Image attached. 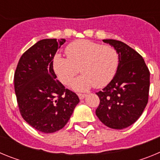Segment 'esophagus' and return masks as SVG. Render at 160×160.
Returning a JSON list of instances; mask_svg holds the SVG:
<instances>
[{
    "label": "esophagus",
    "instance_id": "obj_1",
    "mask_svg": "<svg viewBox=\"0 0 160 160\" xmlns=\"http://www.w3.org/2000/svg\"><path fill=\"white\" fill-rule=\"evenodd\" d=\"M78 98H80V99H83L86 96H87V94H78Z\"/></svg>",
    "mask_w": 160,
    "mask_h": 160
}]
</instances>
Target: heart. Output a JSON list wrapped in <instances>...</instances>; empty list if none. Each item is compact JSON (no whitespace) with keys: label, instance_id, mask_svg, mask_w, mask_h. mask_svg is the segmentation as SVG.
Wrapping results in <instances>:
<instances>
[{"label":"heart","instance_id":"1","mask_svg":"<svg viewBox=\"0 0 160 160\" xmlns=\"http://www.w3.org/2000/svg\"><path fill=\"white\" fill-rule=\"evenodd\" d=\"M67 58L55 55L53 70L59 81L69 85L79 72L82 75L72 82L77 90L91 87L102 88L112 80L118 65V52L110 45H101L90 40H77L66 48Z\"/></svg>","mask_w":160,"mask_h":160}]
</instances>
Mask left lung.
Instances as JSON below:
<instances>
[{
	"mask_svg": "<svg viewBox=\"0 0 160 160\" xmlns=\"http://www.w3.org/2000/svg\"><path fill=\"white\" fill-rule=\"evenodd\" d=\"M118 54L117 72L102 91L96 93L99 105L96 115L104 125L112 129H124L136 122L148 102L150 71L138 52L122 42L103 40Z\"/></svg>",
	"mask_w": 160,
	"mask_h": 160,
	"instance_id": "1",
	"label": "left lung"
}]
</instances>
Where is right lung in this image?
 Instances as JSON below:
<instances>
[{"label": "right lung", "instance_id": "right-lung-1", "mask_svg": "<svg viewBox=\"0 0 160 160\" xmlns=\"http://www.w3.org/2000/svg\"><path fill=\"white\" fill-rule=\"evenodd\" d=\"M65 39H43L27 49L14 73V89L22 118L41 132L53 133L65 127L79 102L65 88L53 70V58Z\"/></svg>", "mask_w": 160, "mask_h": 160}]
</instances>
